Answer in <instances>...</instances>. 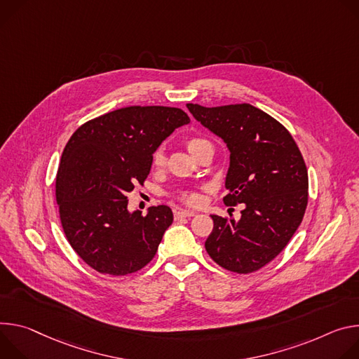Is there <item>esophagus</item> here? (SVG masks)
<instances>
[{"mask_svg": "<svg viewBox=\"0 0 359 359\" xmlns=\"http://www.w3.org/2000/svg\"><path fill=\"white\" fill-rule=\"evenodd\" d=\"M195 212L194 211H189V210H181V211H175L174 214V218L175 219H181V218H189V217H194Z\"/></svg>", "mask_w": 359, "mask_h": 359, "instance_id": "1", "label": "esophagus"}]
</instances>
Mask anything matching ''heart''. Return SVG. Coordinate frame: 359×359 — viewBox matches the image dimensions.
Listing matches in <instances>:
<instances>
[{
  "label": "heart",
  "mask_w": 359,
  "mask_h": 359,
  "mask_svg": "<svg viewBox=\"0 0 359 359\" xmlns=\"http://www.w3.org/2000/svg\"><path fill=\"white\" fill-rule=\"evenodd\" d=\"M205 145H211V142L207 141L205 138H200V137H192V138H189L187 141V147H188V149H189V152L192 155H195L198 151H200L201 148H204ZM152 163L156 167L164 165V163H165L164 148H158L154 152ZM180 200L184 204H187V205H196L198 203H200V195H198L196 192H192V191H182V192H180Z\"/></svg>",
  "instance_id": "heart-1"
}]
</instances>
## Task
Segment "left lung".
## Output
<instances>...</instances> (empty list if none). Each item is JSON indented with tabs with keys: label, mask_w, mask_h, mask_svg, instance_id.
Segmentation results:
<instances>
[{
	"label": "left lung",
	"mask_w": 359,
	"mask_h": 359,
	"mask_svg": "<svg viewBox=\"0 0 359 359\" xmlns=\"http://www.w3.org/2000/svg\"><path fill=\"white\" fill-rule=\"evenodd\" d=\"M187 108L229 149L224 203L244 204L238 221L211 215L205 250L228 271H258L287 247L304 218L308 171L301 151L283 124L251 104Z\"/></svg>",
	"instance_id": "left-lung-1"
}]
</instances>
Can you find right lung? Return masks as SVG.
<instances>
[{
	"label": "right lung",
	"mask_w": 359,
	"mask_h": 359,
	"mask_svg": "<svg viewBox=\"0 0 359 359\" xmlns=\"http://www.w3.org/2000/svg\"><path fill=\"white\" fill-rule=\"evenodd\" d=\"M187 124L180 108L126 107L91 119L67 142L55 182L60 218L72 250L95 271L127 275L155 257L172 211L131 212L127 194L148 177L156 148Z\"/></svg>",
	"instance_id": "obj_1"
}]
</instances>
